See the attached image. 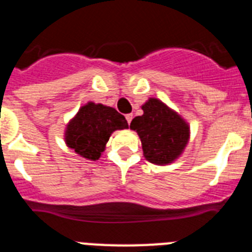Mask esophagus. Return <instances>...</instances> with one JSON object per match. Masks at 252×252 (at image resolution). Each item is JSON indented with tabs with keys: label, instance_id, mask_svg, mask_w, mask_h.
Instances as JSON below:
<instances>
[{
	"label": "esophagus",
	"instance_id": "obj_1",
	"mask_svg": "<svg viewBox=\"0 0 252 252\" xmlns=\"http://www.w3.org/2000/svg\"><path fill=\"white\" fill-rule=\"evenodd\" d=\"M132 119H133V116H132V113H128V115H126V120H127L128 125H130V124H131V121H132Z\"/></svg>",
	"mask_w": 252,
	"mask_h": 252
}]
</instances>
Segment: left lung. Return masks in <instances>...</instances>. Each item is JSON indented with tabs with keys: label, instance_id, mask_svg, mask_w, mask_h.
I'll list each match as a JSON object with an SVG mask.
<instances>
[{
	"label": "left lung",
	"instance_id": "1",
	"mask_svg": "<svg viewBox=\"0 0 252 252\" xmlns=\"http://www.w3.org/2000/svg\"><path fill=\"white\" fill-rule=\"evenodd\" d=\"M141 108L144 113L131 121L130 128L141 140L144 157L157 165L171 164L188 144V122L158 98H149Z\"/></svg>",
	"mask_w": 252,
	"mask_h": 252
}]
</instances>
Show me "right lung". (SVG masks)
Here are the masks:
<instances>
[{
    "label": "right lung",
    "instance_id": "add662e5",
    "mask_svg": "<svg viewBox=\"0 0 252 252\" xmlns=\"http://www.w3.org/2000/svg\"><path fill=\"white\" fill-rule=\"evenodd\" d=\"M124 128H128L127 121L115 108L88 102L68 122L64 141L81 158L98 160L113 131Z\"/></svg>",
    "mask_w": 252,
    "mask_h": 252
}]
</instances>
